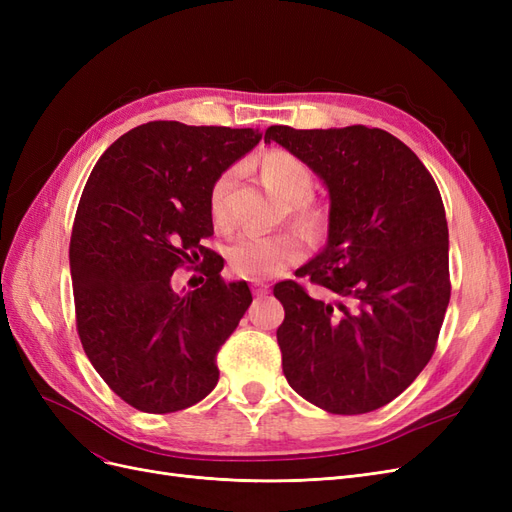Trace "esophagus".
Listing matches in <instances>:
<instances>
[{
	"label": "esophagus",
	"instance_id": "34e87169",
	"mask_svg": "<svg viewBox=\"0 0 512 512\" xmlns=\"http://www.w3.org/2000/svg\"><path fill=\"white\" fill-rule=\"evenodd\" d=\"M250 286H252V292L256 294V297H262V294L269 292V284L262 282V280H252Z\"/></svg>",
	"mask_w": 512,
	"mask_h": 512
}]
</instances>
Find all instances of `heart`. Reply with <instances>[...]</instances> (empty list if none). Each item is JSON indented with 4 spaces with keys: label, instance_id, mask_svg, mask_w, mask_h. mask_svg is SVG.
<instances>
[{
    "label": "heart",
    "instance_id": "1",
    "mask_svg": "<svg viewBox=\"0 0 512 512\" xmlns=\"http://www.w3.org/2000/svg\"><path fill=\"white\" fill-rule=\"evenodd\" d=\"M258 175L267 188L286 200V209L292 224H297L305 235L318 237L327 228L329 213L314 203L316 175L299 156L284 149H271L256 164ZM237 170L228 168L213 181L209 192V213L218 228H228V196L235 185ZM303 258V241L294 230H277L271 235H243L228 250L230 269L247 280H269L282 275L288 267Z\"/></svg>",
    "mask_w": 512,
    "mask_h": 512
}]
</instances>
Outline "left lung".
Returning <instances> with one entry per match:
<instances>
[{
	"label": "left lung",
	"mask_w": 512,
	"mask_h": 512,
	"mask_svg": "<svg viewBox=\"0 0 512 512\" xmlns=\"http://www.w3.org/2000/svg\"><path fill=\"white\" fill-rule=\"evenodd\" d=\"M280 143L327 183L329 243L299 277L337 301L275 284L277 329L288 384L331 414L389 404L421 374L438 346L451 299L448 226L436 181L416 153L380 128L294 130Z\"/></svg>",
	"instance_id": "left-lung-1"
}]
</instances>
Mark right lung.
Listing matches in <instances>:
<instances>
[{"mask_svg": "<svg viewBox=\"0 0 512 512\" xmlns=\"http://www.w3.org/2000/svg\"><path fill=\"white\" fill-rule=\"evenodd\" d=\"M252 128L143 123L108 147L85 183L70 237L74 312L83 350L132 408L168 414L218 384V352L252 292L224 284L209 192L258 145ZM200 266L208 282L174 292V271Z\"/></svg>", "mask_w": 512, "mask_h": 512, "instance_id": "obj_1", "label": "right lung"}]
</instances>
